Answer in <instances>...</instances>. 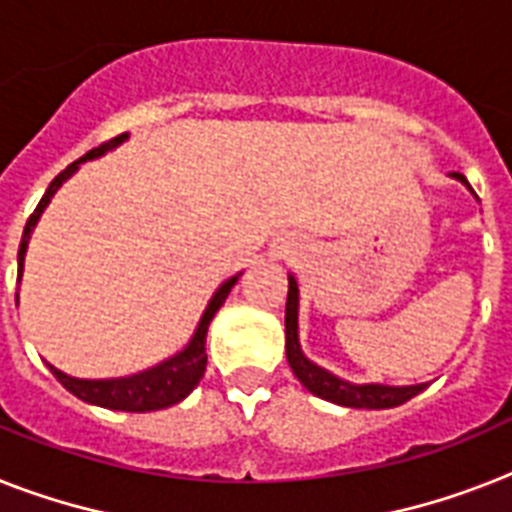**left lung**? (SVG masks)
<instances>
[{
	"label": "left lung",
	"instance_id": "1",
	"mask_svg": "<svg viewBox=\"0 0 512 512\" xmlns=\"http://www.w3.org/2000/svg\"><path fill=\"white\" fill-rule=\"evenodd\" d=\"M455 176L463 181L468 189L471 184L465 181V176L455 173ZM297 281L289 278V294H286V360L292 365L294 376L307 386V392H313L315 397H323L328 402H336V405L344 407H371V410H381V407H397L402 402H407L410 397H415L418 392L426 389V384L415 386H381V384H368V386H352L342 378L331 376L328 371L318 368L315 363H310L302 350H299L297 339Z\"/></svg>",
	"mask_w": 512,
	"mask_h": 512
}]
</instances>
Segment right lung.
<instances>
[{
    "mask_svg": "<svg viewBox=\"0 0 512 512\" xmlns=\"http://www.w3.org/2000/svg\"><path fill=\"white\" fill-rule=\"evenodd\" d=\"M126 139V134L115 136V139L105 141V144H99L97 149H91L83 157H78L76 162H70L68 168L62 170L60 176L54 178L49 189L44 191V197L36 205L33 215L28 218L26 231H23V242H20V252H18V276L23 273V255H26L28 239H31V231L36 226V220L39 215L44 213V207L49 205V199L52 194L62 186V181H68L73 173L78 170L83 160H91V157H99L107 149L118 147L120 141ZM239 281V276L228 278L226 284L220 286L215 297L210 299V305H207L205 315H202V321H199L197 334L189 342L181 355L170 357L168 363L157 365L152 371H144L139 376H128V378H110V381H86V378H73L65 376L62 371H57L54 365H49V371L54 373V378L60 381L70 394H76L78 400L91 402V405L99 407H110V410H126V413H147V410H162V407H170L181 402L186 394L199 384V378L205 376L207 368V352H205V342H207V326L213 321V315L218 313L220 305L226 302L228 292L234 289V284Z\"/></svg>",
    "mask_w": 512,
    "mask_h": 512,
    "instance_id": "obj_1",
    "label": "right lung"
}]
</instances>
